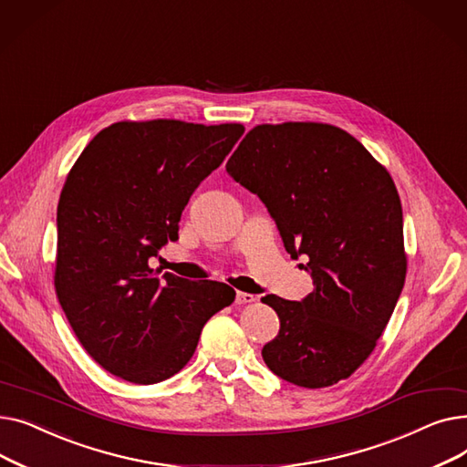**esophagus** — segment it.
Returning <instances> with one entry per match:
<instances>
[{"label":"esophagus","mask_w":467,"mask_h":467,"mask_svg":"<svg viewBox=\"0 0 467 467\" xmlns=\"http://www.w3.org/2000/svg\"><path fill=\"white\" fill-rule=\"evenodd\" d=\"M257 297L252 296V293H244V291H238L236 293V305H248V303H254Z\"/></svg>","instance_id":"1"}]
</instances>
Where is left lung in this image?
Wrapping results in <instances>:
<instances>
[{
	"label": "left lung",
	"instance_id": "1",
	"mask_svg": "<svg viewBox=\"0 0 467 467\" xmlns=\"http://www.w3.org/2000/svg\"><path fill=\"white\" fill-rule=\"evenodd\" d=\"M275 217L291 257L306 255L314 291L266 296L280 317L263 359L280 379L327 388L369 358L407 276L403 210L389 171L327 122L257 125L227 162Z\"/></svg>",
	"mask_w": 467,
	"mask_h": 467
}]
</instances>
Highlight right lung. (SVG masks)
I'll return each mask as SVG.
<instances>
[{"label":"right lung","mask_w":467,"mask_h":467,"mask_svg":"<svg viewBox=\"0 0 467 467\" xmlns=\"http://www.w3.org/2000/svg\"><path fill=\"white\" fill-rule=\"evenodd\" d=\"M244 134L240 122L120 120L98 132L60 192L55 289L87 354L111 375L157 384L180 373L227 284L153 271L191 194Z\"/></svg>","instance_id":"obj_1"}]
</instances>
